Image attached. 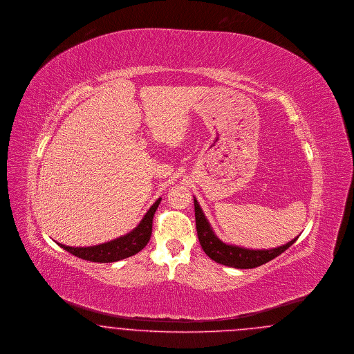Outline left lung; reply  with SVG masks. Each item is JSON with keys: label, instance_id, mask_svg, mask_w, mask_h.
<instances>
[{"label": "left lung", "instance_id": "8db88e82", "mask_svg": "<svg viewBox=\"0 0 354 354\" xmlns=\"http://www.w3.org/2000/svg\"><path fill=\"white\" fill-rule=\"evenodd\" d=\"M194 206H195L196 231H198V238L202 249L212 261L229 268L254 269L263 263H268L269 261L289 249L298 238V236L294 238L283 246L269 250H250L234 246V245H227L222 242L212 231V227L209 226L207 218L205 216L196 198H194Z\"/></svg>", "mask_w": 354, "mask_h": 354}]
</instances>
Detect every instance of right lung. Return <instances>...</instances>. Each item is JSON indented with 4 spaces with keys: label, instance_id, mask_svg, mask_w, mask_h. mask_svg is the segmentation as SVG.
I'll return each instance as SVG.
<instances>
[{
    "label": "right lung",
    "instance_id": "1",
    "mask_svg": "<svg viewBox=\"0 0 354 354\" xmlns=\"http://www.w3.org/2000/svg\"><path fill=\"white\" fill-rule=\"evenodd\" d=\"M160 201L162 198H159L149 207L143 219L140 221V223L138 225V227H135L131 232L125 234L120 238H116L113 241H109L102 245L89 246V248H71L62 243H57V245L64 250H66L68 252L73 254L75 257L85 261H91V262L108 263V262H116L128 257H132L146 248L152 234V219L156 208L159 207Z\"/></svg>",
    "mask_w": 354,
    "mask_h": 354
}]
</instances>
